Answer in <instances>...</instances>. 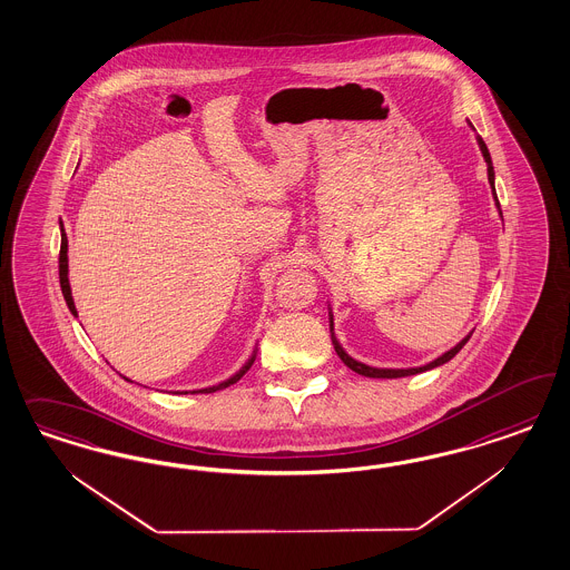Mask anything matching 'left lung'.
<instances>
[{
	"label": "left lung",
	"mask_w": 570,
	"mask_h": 570,
	"mask_svg": "<svg viewBox=\"0 0 570 570\" xmlns=\"http://www.w3.org/2000/svg\"><path fill=\"white\" fill-rule=\"evenodd\" d=\"M470 127H472V125H470ZM472 129H474V127H472ZM476 141H479V148H481V153H483L484 156V163H487V175H489V184H491V191H493L495 205H498V208H500V200H498V194H495V171H493L491 155H489V150H487V144H484L481 136H476ZM330 334H332V345H334V351L338 353V357L343 360V363H345L346 367H351L353 372H357V374H362V376H367V379H403V376H414V374H420V372H426V370H432V367H439V365L448 363L449 360H453V357H455V355L462 351V346L466 345L468 341H470V336H472V332H470L464 341H460V343L453 346V348H449L448 353H443L441 357H436L434 362L426 363V365H422V367H407V370H389V367H370V365H365V363L353 360V357L346 353L345 348L341 346V343L336 341V336H334V320H332V311H330Z\"/></svg>",
	"instance_id": "1"
}]
</instances>
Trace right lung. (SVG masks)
Instances as JSON below:
<instances>
[{
	"mask_svg": "<svg viewBox=\"0 0 570 570\" xmlns=\"http://www.w3.org/2000/svg\"><path fill=\"white\" fill-rule=\"evenodd\" d=\"M69 240H67V234H65V227H62V244H60V288H62V294H65V301H67V305H69L70 313L77 317V309H75V301H72V293H70V284H69ZM255 357H257V348L253 351V355H250V360L242 365L240 370L232 376V379L224 380V382H219V384H215V386H208V389H203V391H191V393H215V391H222V389H227L229 384H236L238 380L250 370V365L255 363ZM129 380V379H125ZM131 382V380H129Z\"/></svg>",
	"mask_w": 570,
	"mask_h": 570,
	"instance_id": "add662e5",
	"label": "right lung"
}]
</instances>
